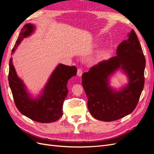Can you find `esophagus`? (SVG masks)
<instances>
[{
    "mask_svg": "<svg viewBox=\"0 0 154 154\" xmlns=\"http://www.w3.org/2000/svg\"><path fill=\"white\" fill-rule=\"evenodd\" d=\"M82 74H83V72H82V69H78V71H77V75H78L79 77H81L82 75Z\"/></svg>",
    "mask_w": 154,
    "mask_h": 154,
    "instance_id": "esophagus-1",
    "label": "esophagus"
}]
</instances>
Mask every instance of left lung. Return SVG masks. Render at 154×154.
I'll return each instance as SVG.
<instances>
[{
	"mask_svg": "<svg viewBox=\"0 0 154 154\" xmlns=\"http://www.w3.org/2000/svg\"><path fill=\"white\" fill-rule=\"evenodd\" d=\"M116 54L92 67L82 78L88 109L95 119L103 122L118 120L132 113L144 84L145 58L133 29L127 40L118 45ZM119 68L127 74L129 81L120 91H116L109 85V76Z\"/></svg>",
	"mask_w": 154,
	"mask_h": 154,
	"instance_id": "obj_1",
	"label": "left lung"
}]
</instances>
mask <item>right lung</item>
<instances>
[{"label":"right lung","instance_id":"add662e5","mask_svg":"<svg viewBox=\"0 0 154 154\" xmlns=\"http://www.w3.org/2000/svg\"><path fill=\"white\" fill-rule=\"evenodd\" d=\"M35 30V26L26 24L22 29L11 54L23 38L30 36ZM8 81L14 101L20 113L29 119L39 123L56 122L63 114L62 108L64 100L67 96V82L70 78L76 75L75 66L59 64L51 74L43 92L37 98H32L27 92L26 86L18 77L15 67L10 60Z\"/></svg>","mask_w":154,"mask_h":154}]
</instances>
